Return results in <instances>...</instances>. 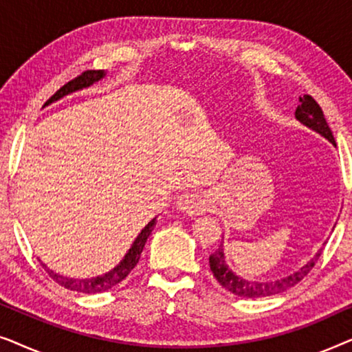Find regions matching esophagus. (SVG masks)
<instances>
[{
	"mask_svg": "<svg viewBox=\"0 0 352 352\" xmlns=\"http://www.w3.org/2000/svg\"><path fill=\"white\" fill-rule=\"evenodd\" d=\"M176 206L177 210L184 211L187 214L197 216L205 213L206 208H208V201H206L205 195H201L200 192H187V194L177 197Z\"/></svg>",
	"mask_w": 352,
	"mask_h": 352,
	"instance_id": "1",
	"label": "esophagus"
}]
</instances>
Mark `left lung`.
Instances as JSON below:
<instances>
[{"instance_id":"8db88e82","label":"left lung","mask_w":352,"mask_h":352,"mask_svg":"<svg viewBox=\"0 0 352 352\" xmlns=\"http://www.w3.org/2000/svg\"><path fill=\"white\" fill-rule=\"evenodd\" d=\"M301 105H298L296 109V118L305 124V126L311 128L312 131L319 133L320 136H324L325 139L336 146L333 134H331V129L329 128V123L324 117V112H322L320 105L316 102L314 98L309 94H305L302 98H300ZM322 253V248L316 253V256L309 259L305 266L298 269L296 272L290 274L287 277H280L276 278V280H267V282H256V280H247V278L239 277L237 274H234L230 271L228 264H226V258H224V248L223 245L216 250V252L210 256V269L213 272V276L216 277L221 285H223L226 290H229L234 295L242 296V298H263V296H272V295H278V293L287 292L288 288L295 287L298 282H301L305 278L314 264L317 263Z\"/></svg>"}]
</instances>
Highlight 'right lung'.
Listing matches in <instances>:
<instances>
[{
	"label": "right lung",
	"instance_id": "add662e5",
	"mask_svg": "<svg viewBox=\"0 0 352 352\" xmlns=\"http://www.w3.org/2000/svg\"><path fill=\"white\" fill-rule=\"evenodd\" d=\"M104 76H105L104 70H86L80 76H76V78H74L67 85L62 86V88L57 91L54 96H51L50 100L46 102V105L54 102V100H59L60 98H64V96H67V94L75 93V91L88 88V86L96 83V81H99L100 78H104ZM155 219L157 218H153L151 223H148L146 228L141 230V234L138 235L136 240H134L131 248L128 250V253L124 254V258L120 261L118 266L113 267L112 271L105 272L104 276H98L93 278H72V277L60 276V274H56L54 271H51L50 267H46V264L41 263L43 267L46 269L52 280L57 282L64 288H69V290L80 292V293L107 292V290H110V288H113L115 285H118L123 278H126L128 274L131 272L134 266L139 263V258H141L144 245H146L148 235H151V232L153 230V226H155Z\"/></svg>",
	"mask_w": 352,
	"mask_h": 352
}]
</instances>
